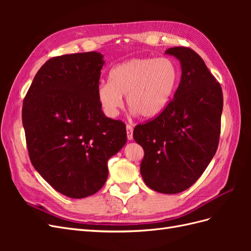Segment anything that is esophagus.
I'll return each instance as SVG.
<instances>
[{
  "label": "esophagus",
  "mask_w": 251,
  "mask_h": 251,
  "mask_svg": "<svg viewBox=\"0 0 251 251\" xmlns=\"http://www.w3.org/2000/svg\"><path fill=\"white\" fill-rule=\"evenodd\" d=\"M126 135L128 140L133 139V126L131 125H126Z\"/></svg>",
  "instance_id": "esophagus-1"
}]
</instances>
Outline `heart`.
<instances>
[{
  "instance_id": "heart-1",
  "label": "heart",
  "mask_w": 251,
  "mask_h": 251,
  "mask_svg": "<svg viewBox=\"0 0 251 251\" xmlns=\"http://www.w3.org/2000/svg\"><path fill=\"white\" fill-rule=\"evenodd\" d=\"M179 78L178 67L169 57L132 58L112 68L109 82L98 86V101L105 115L115 117L126 96L128 108L143 119H151L169 104Z\"/></svg>"
}]
</instances>
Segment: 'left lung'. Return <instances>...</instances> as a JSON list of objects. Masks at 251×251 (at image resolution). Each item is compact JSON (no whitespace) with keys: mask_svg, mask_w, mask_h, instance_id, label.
I'll list each match as a JSON object with an SVG mask.
<instances>
[{"mask_svg":"<svg viewBox=\"0 0 251 251\" xmlns=\"http://www.w3.org/2000/svg\"><path fill=\"white\" fill-rule=\"evenodd\" d=\"M181 64V80L161 114L135 126L133 137L144 151V183L162 194H178L198 180L215 156L223 93L198 53L188 47L165 51Z\"/></svg>","mask_w":251,"mask_h":251,"instance_id":"8db88e82","label":"left lung"}]
</instances>
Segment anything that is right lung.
Instances as JSON below:
<instances>
[{
    "label": "right lung",
    "instance_id": "right-lung-1",
    "mask_svg": "<svg viewBox=\"0 0 251 251\" xmlns=\"http://www.w3.org/2000/svg\"><path fill=\"white\" fill-rule=\"evenodd\" d=\"M103 63L98 52L52 57L35 74L23 102L30 161L69 198L100 191L108 160L126 142V125L105 116L98 101Z\"/></svg>",
    "mask_w": 251,
    "mask_h": 251
}]
</instances>
